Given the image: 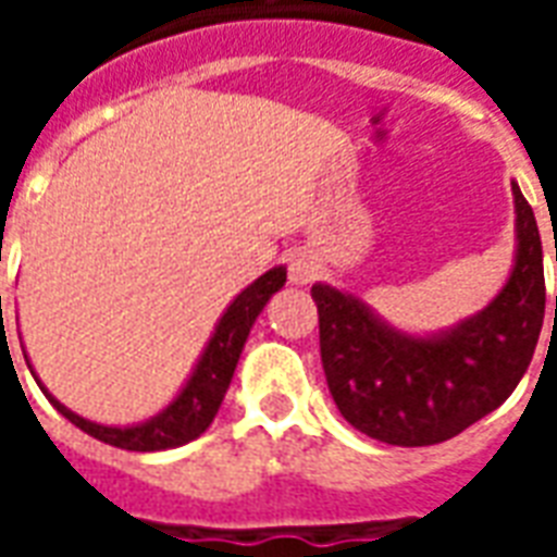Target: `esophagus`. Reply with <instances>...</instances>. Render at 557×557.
Segmentation results:
<instances>
[{"label":"esophagus","instance_id":"obj_1","mask_svg":"<svg viewBox=\"0 0 557 557\" xmlns=\"http://www.w3.org/2000/svg\"><path fill=\"white\" fill-rule=\"evenodd\" d=\"M315 274H319V265L313 262V256H295L289 262V280L295 286H307V283H313Z\"/></svg>","mask_w":557,"mask_h":557}]
</instances>
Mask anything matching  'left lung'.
<instances>
[{
	"mask_svg": "<svg viewBox=\"0 0 557 557\" xmlns=\"http://www.w3.org/2000/svg\"><path fill=\"white\" fill-rule=\"evenodd\" d=\"M513 199V274L486 310L444 334L409 337L349 292L325 283L310 289L327 391L355 430L375 442L426 447L459 435L513 394L546 313L537 220L516 184Z\"/></svg>",
	"mask_w": 557,
	"mask_h": 557,
	"instance_id": "1",
	"label": "left lung"
}]
</instances>
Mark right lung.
<instances>
[{
  "label": "right lung",
  "instance_id": "right-lung-1",
  "mask_svg": "<svg viewBox=\"0 0 557 557\" xmlns=\"http://www.w3.org/2000/svg\"><path fill=\"white\" fill-rule=\"evenodd\" d=\"M283 283H286V268H271L268 274L250 283L226 307V313L220 315L218 327L208 339L194 375L182 387V394L146 423H137V426H101V423H91V420L79 418L71 409H65L59 399L47 394V387H41V391L53 403L55 411L65 414L74 426L95 435L98 442L113 444V447H122V450L148 454V450H166V447L194 442L196 435H202L208 430V423L214 420L220 403L226 397V387H230L235 363L242 358V349L247 343L250 327H253L256 315L262 313V307L274 292L283 289Z\"/></svg>",
  "mask_w": 557,
  "mask_h": 557
}]
</instances>
